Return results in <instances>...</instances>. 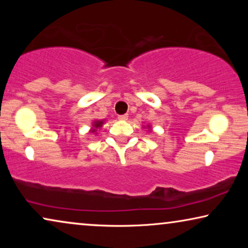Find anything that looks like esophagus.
Returning <instances> with one entry per match:
<instances>
[{"label":"esophagus","instance_id":"34e87169","mask_svg":"<svg viewBox=\"0 0 248 248\" xmlns=\"http://www.w3.org/2000/svg\"><path fill=\"white\" fill-rule=\"evenodd\" d=\"M127 118H128V115L127 114L120 115V116H118V120H121V121H127Z\"/></svg>","mask_w":248,"mask_h":248}]
</instances>
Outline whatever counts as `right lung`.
<instances>
[{
	"mask_svg": "<svg viewBox=\"0 0 248 248\" xmlns=\"http://www.w3.org/2000/svg\"><path fill=\"white\" fill-rule=\"evenodd\" d=\"M101 124H103V122H101V121H100V122H96V123H94V125H93V126H94V127H99ZM91 132H94V128H93V130L91 131Z\"/></svg>",
	"mask_w": 248,
	"mask_h": 248,
	"instance_id": "right-lung-1",
	"label": "right lung"
}]
</instances>
